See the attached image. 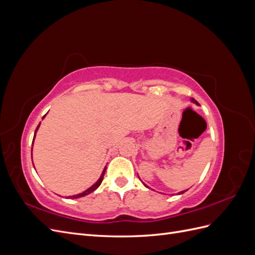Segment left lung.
Segmentation results:
<instances>
[{"label": "left lung", "instance_id": "obj_1", "mask_svg": "<svg viewBox=\"0 0 255 255\" xmlns=\"http://www.w3.org/2000/svg\"><path fill=\"white\" fill-rule=\"evenodd\" d=\"M190 101H191L192 103H195L196 105H199V103H198V102L196 101V100H195V99H192V98H191V99H190ZM142 184L144 185V186H145V187H148V188H150L149 186H146V185H145V184H144L143 182H142ZM185 191H187V189H185V190H182V191H180V192H177V195H182V194H184V192H185Z\"/></svg>", "mask_w": 255, "mask_h": 255}]
</instances>
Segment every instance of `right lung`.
<instances>
[{
	"instance_id": "obj_1",
	"label": "right lung",
	"mask_w": 255,
	"mask_h": 255,
	"mask_svg": "<svg viewBox=\"0 0 255 255\" xmlns=\"http://www.w3.org/2000/svg\"><path fill=\"white\" fill-rule=\"evenodd\" d=\"M47 115V114H45ZM45 115L43 116L42 117V119L45 117ZM39 127H40V123L39 125H38V127H37V128H36V130H35V134H34V139H33V143H34V140H35V136H36V133H37V130H38V128H39ZM32 151H33V148H32ZM33 160V159H32ZM35 168V167H34ZM105 171H106V166L104 167V169H103V171H102V174H101V176L99 177V180L92 185V186H90L88 189H86L85 191H83V192H81V194H78V195H74V196H69V197H66V198H70V199H78V198H82V197H85V196H87V195H89V194H91L92 191H95L100 185H101V183H102V181H103V177H104V173H105Z\"/></svg>"
}]
</instances>
